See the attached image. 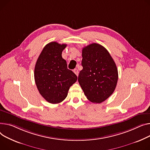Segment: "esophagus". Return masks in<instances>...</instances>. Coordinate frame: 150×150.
I'll return each instance as SVG.
<instances>
[{
  "label": "esophagus",
  "mask_w": 150,
  "mask_h": 150,
  "mask_svg": "<svg viewBox=\"0 0 150 150\" xmlns=\"http://www.w3.org/2000/svg\"><path fill=\"white\" fill-rule=\"evenodd\" d=\"M74 72L76 74V75L78 76V74H79V72H78V70L77 69H75L74 70Z\"/></svg>",
  "instance_id": "obj_1"
}]
</instances>
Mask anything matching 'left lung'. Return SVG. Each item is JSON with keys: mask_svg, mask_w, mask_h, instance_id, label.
I'll return each instance as SVG.
<instances>
[{"mask_svg": "<svg viewBox=\"0 0 150 150\" xmlns=\"http://www.w3.org/2000/svg\"><path fill=\"white\" fill-rule=\"evenodd\" d=\"M82 57L79 84L90 101L101 103L115 91L118 79L116 65L107 50L98 43L83 47Z\"/></svg>", "mask_w": 150, "mask_h": 150, "instance_id": "obj_1", "label": "left lung"}]
</instances>
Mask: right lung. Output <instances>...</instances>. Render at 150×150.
<instances>
[{
    "instance_id": "right-lung-1",
    "label": "right lung",
    "mask_w": 150,
    "mask_h": 150,
    "mask_svg": "<svg viewBox=\"0 0 150 150\" xmlns=\"http://www.w3.org/2000/svg\"><path fill=\"white\" fill-rule=\"evenodd\" d=\"M66 44L56 42L47 44L40 54L34 69V79L39 93L48 103L58 104L67 97L68 91L77 80L67 69L62 54Z\"/></svg>"
}]
</instances>
